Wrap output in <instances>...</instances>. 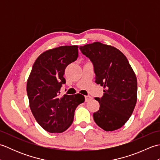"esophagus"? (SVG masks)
Masks as SVG:
<instances>
[{
  "mask_svg": "<svg viewBox=\"0 0 160 160\" xmlns=\"http://www.w3.org/2000/svg\"><path fill=\"white\" fill-rule=\"evenodd\" d=\"M91 99H92V98H91L90 96H85V102H89Z\"/></svg>",
  "mask_w": 160,
  "mask_h": 160,
  "instance_id": "obj_1",
  "label": "esophagus"
}]
</instances>
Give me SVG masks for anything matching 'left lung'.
Here are the masks:
<instances>
[{
    "instance_id": "left-lung-1",
    "label": "left lung",
    "mask_w": 160,
    "mask_h": 160,
    "mask_svg": "<svg viewBox=\"0 0 160 160\" xmlns=\"http://www.w3.org/2000/svg\"><path fill=\"white\" fill-rule=\"evenodd\" d=\"M93 64L96 82L104 87L103 96L95 99L100 108L93 119L100 128L112 131L121 128L134 110L137 102V78L120 50L99 42L79 47Z\"/></svg>"
}]
</instances>
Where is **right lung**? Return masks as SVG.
Instances as JSON below:
<instances>
[{
	"instance_id": "add662e5",
	"label": "right lung",
	"mask_w": 160,
	"mask_h": 160,
	"mask_svg": "<svg viewBox=\"0 0 160 160\" xmlns=\"http://www.w3.org/2000/svg\"><path fill=\"white\" fill-rule=\"evenodd\" d=\"M78 47L61 46L42 53L33 64L27 83L29 107L36 120L45 131L62 132L72 124L74 112L84 97L78 93L60 96L66 83V67L76 60Z\"/></svg>"
}]
</instances>
